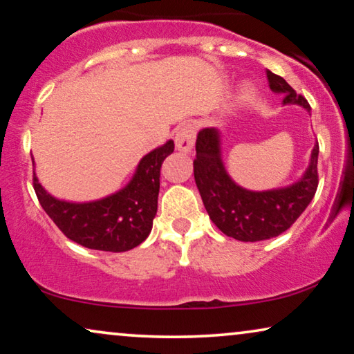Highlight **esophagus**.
<instances>
[{"label": "esophagus", "instance_id": "1", "mask_svg": "<svg viewBox=\"0 0 354 354\" xmlns=\"http://www.w3.org/2000/svg\"><path fill=\"white\" fill-rule=\"evenodd\" d=\"M194 139H196V129L192 124H183L176 134V147L180 151H192L194 145Z\"/></svg>", "mask_w": 354, "mask_h": 354}]
</instances>
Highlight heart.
Returning <instances> with one entry per match:
<instances>
[{"mask_svg": "<svg viewBox=\"0 0 354 354\" xmlns=\"http://www.w3.org/2000/svg\"><path fill=\"white\" fill-rule=\"evenodd\" d=\"M250 95H252V91H250V89H244V92H243V97H244V99H249Z\"/></svg>", "mask_w": 354, "mask_h": 354, "instance_id": "b5f03b06", "label": "heart"}]
</instances>
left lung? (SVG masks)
<instances>
[{
    "instance_id": "1",
    "label": "left lung",
    "mask_w": 354,
    "mask_h": 354,
    "mask_svg": "<svg viewBox=\"0 0 354 354\" xmlns=\"http://www.w3.org/2000/svg\"><path fill=\"white\" fill-rule=\"evenodd\" d=\"M266 78L271 91L284 95V105L295 104L310 111L305 97L297 94L284 78L270 70H266ZM317 155L319 145L316 142L310 166L299 182L284 188L250 192L236 185L225 171L220 132L206 127L199 131L196 139L194 182L215 227L230 238L255 243L284 233L311 203L317 188Z\"/></svg>"
}]
</instances>
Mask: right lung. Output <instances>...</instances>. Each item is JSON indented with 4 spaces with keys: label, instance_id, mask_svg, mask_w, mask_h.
Here are the masks:
<instances>
[{
    "label": "right lung",
    "instance_id": "obj_1",
    "mask_svg": "<svg viewBox=\"0 0 354 354\" xmlns=\"http://www.w3.org/2000/svg\"><path fill=\"white\" fill-rule=\"evenodd\" d=\"M174 151V142L155 148L140 160L132 180L110 196L89 203H68L54 198L33 176L41 207L66 238L88 249L126 252L151 232L158 211L161 165ZM33 160V158H32Z\"/></svg>",
    "mask_w": 354,
    "mask_h": 354
}]
</instances>
